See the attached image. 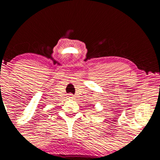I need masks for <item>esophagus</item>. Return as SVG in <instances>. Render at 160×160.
Returning <instances> with one entry per match:
<instances>
[{"label":"esophagus","instance_id":"esophagus-1","mask_svg":"<svg viewBox=\"0 0 160 160\" xmlns=\"http://www.w3.org/2000/svg\"><path fill=\"white\" fill-rule=\"evenodd\" d=\"M68 98H70V99H74V96H73L72 94H69V95H68Z\"/></svg>","mask_w":160,"mask_h":160}]
</instances>
